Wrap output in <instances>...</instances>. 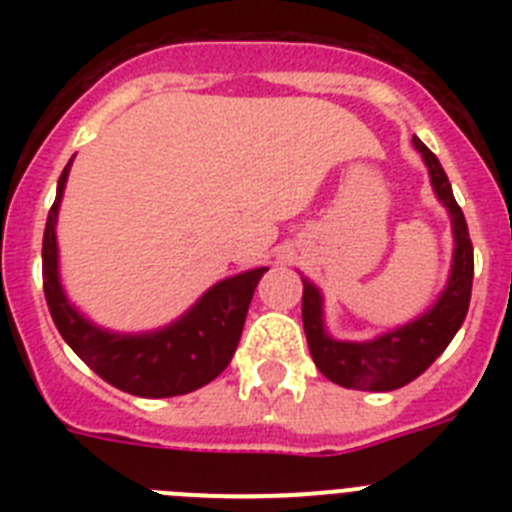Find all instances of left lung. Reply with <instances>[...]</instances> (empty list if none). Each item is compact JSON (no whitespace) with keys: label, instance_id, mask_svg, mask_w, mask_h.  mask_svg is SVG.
<instances>
[{"label":"left lung","instance_id":"1","mask_svg":"<svg viewBox=\"0 0 512 512\" xmlns=\"http://www.w3.org/2000/svg\"><path fill=\"white\" fill-rule=\"evenodd\" d=\"M413 143L423 153L433 189H436L438 200L446 205L451 223H454V266H451L449 284L436 305L425 312L423 318L402 325L387 336H379L377 341H333L323 328L320 292L307 279H302L305 284L302 289V325H305L312 361L330 382L348 387V390L390 392L418 379L456 336V330L467 318L469 300H472L474 248L469 241L464 212L456 205L449 176L438 164L436 153L420 138H413Z\"/></svg>","mask_w":512,"mask_h":512}]
</instances>
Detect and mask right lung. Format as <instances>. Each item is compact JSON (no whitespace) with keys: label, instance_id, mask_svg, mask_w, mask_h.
Listing matches in <instances>:
<instances>
[{"label":"right lung","instance_id":"1","mask_svg":"<svg viewBox=\"0 0 512 512\" xmlns=\"http://www.w3.org/2000/svg\"><path fill=\"white\" fill-rule=\"evenodd\" d=\"M71 161L58 179L56 202L43 233V292L58 333L92 372L128 395L174 397L200 390L233 359L253 289L264 277L266 266L215 284L184 318L164 330L140 336L99 330L69 305L58 282L56 217Z\"/></svg>","mask_w":512,"mask_h":512}]
</instances>
